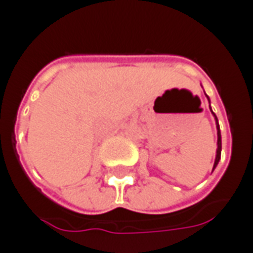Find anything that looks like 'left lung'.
Wrapping results in <instances>:
<instances>
[{
    "label": "left lung",
    "mask_w": 253,
    "mask_h": 253,
    "mask_svg": "<svg viewBox=\"0 0 253 253\" xmlns=\"http://www.w3.org/2000/svg\"><path fill=\"white\" fill-rule=\"evenodd\" d=\"M207 98H209V95H207ZM210 101V98H209ZM211 110V108H210ZM212 112V111H211ZM212 115H214V118H215V124H217V155H215V161H214V168L212 170L217 168V165H218L219 159H221V132H219V125H218V120H217V117H215V114L212 112Z\"/></svg>",
    "instance_id": "obj_1"
}]
</instances>
